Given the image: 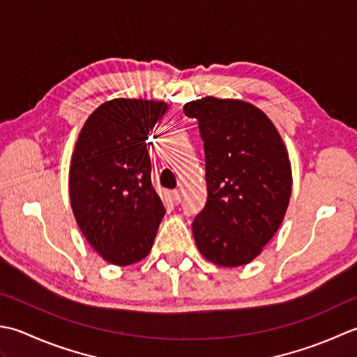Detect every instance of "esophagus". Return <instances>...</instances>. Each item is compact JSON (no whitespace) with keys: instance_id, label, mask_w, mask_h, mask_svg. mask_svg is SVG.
Segmentation results:
<instances>
[{"instance_id":"esophagus-1","label":"esophagus","mask_w":357,"mask_h":357,"mask_svg":"<svg viewBox=\"0 0 357 357\" xmlns=\"http://www.w3.org/2000/svg\"><path fill=\"white\" fill-rule=\"evenodd\" d=\"M171 199H172V202L177 205V203L181 202V195H180L178 191H172V192H171Z\"/></svg>"}]
</instances>
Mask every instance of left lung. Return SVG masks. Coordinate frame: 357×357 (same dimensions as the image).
Wrapping results in <instances>:
<instances>
[{
    "label": "left lung",
    "mask_w": 357,
    "mask_h": 357,
    "mask_svg": "<svg viewBox=\"0 0 357 357\" xmlns=\"http://www.w3.org/2000/svg\"><path fill=\"white\" fill-rule=\"evenodd\" d=\"M205 146L206 205L192 222L195 245L214 265L250 264L285 217L293 174L268 115L248 101L205 97L183 106Z\"/></svg>",
    "instance_id": "obj_1"
}]
</instances>
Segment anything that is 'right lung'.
<instances>
[{"instance_id": "right-lung-1", "label": "right lung", "mask_w": 357, "mask_h": 357, "mask_svg": "<svg viewBox=\"0 0 357 357\" xmlns=\"http://www.w3.org/2000/svg\"><path fill=\"white\" fill-rule=\"evenodd\" d=\"M166 111L165 101H105L86 120L72 152L69 195L75 220L112 265L146 257L166 213L151 181L146 143Z\"/></svg>"}]
</instances>
